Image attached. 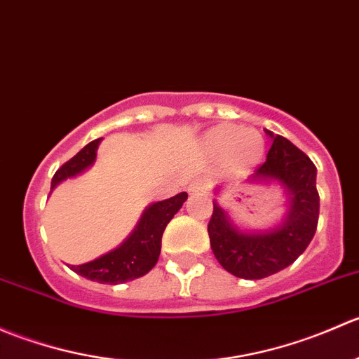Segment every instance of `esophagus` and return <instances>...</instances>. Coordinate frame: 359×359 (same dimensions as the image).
Listing matches in <instances>:
<instances>
[{"instance_id": "1", "label": "esophagus", "mask_w": 359, "mask_h": 359, "mask_svg": "<svg viewBox=\"0 0 359 359\" xmlns=\"http://www.w3.org/2000/svg\"><path fill=\"white\" fill-rule=\"evenodd\" d=\"M205 191H206L205 180L194 179L193 182H191V186H189V193L191 194H200V193H205Z\"/></svg>"}]
</instances>
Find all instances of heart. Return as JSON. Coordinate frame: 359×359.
Here are the masks:
<instances>
[{
  "mask_svg": "<svg viewBox=\"0 0 359 359\" xmlns=\"http://www.w3.org/2000/svg\"><path fill=\"white\" fill-rule=\"evenodd\" d=\"M212 149L226 153L231 149L238 161H252L262 153V139L253 130H240L238 126H224L208 137Z\"/></svg>",
  "mask_w": 359,
  "mask_h": 359,
  "instance_id": "obj_1",
  "label": "heart"
}]
</instances>
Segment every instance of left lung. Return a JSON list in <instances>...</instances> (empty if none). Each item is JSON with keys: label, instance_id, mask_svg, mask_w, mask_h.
Segmentation results:
<instances>
[{"label": "left lung", "instance_id": "left-lung-1", "mask_svg": "<svg viewBox=\"0 0 359 359\" xmlns=\"http://www.w3.org/2000/svg\"><path fill=\"white\" fill-rule=\"evenodd\" d=\"M266 132L273 144L266 161L257 166L248 180H276L285 187L290 208L283 224L264 233H245L231 222L217 201L208 222L215 259L227 273L243 280H262L295 262L313 240L320 217L314 163L288 139Z\"/></svg>", "mask_w": 359, "mask_h": 359}]
</instances>
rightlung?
<instances>
[{
  "label": "right lung",
  "instance_id": "1",
  "mask_svg": "<svg viewBox=\"0 0 359 359\" xmlns=\"http://www.w3.org/2000/svg\"><path fill=\"white\" fill-rule=\"evenodd\" d=\"M99 142L100 139L92 140L76 156L64 163L53 175L52 189L62 180L78 175L83 170L92 166L93 161H95ZM186 200L187 193H179L177 196L168 198V200L149 205L146 212L142 213V217H140L133 233L118 248L111 250L109 253L92 260V262L81 264V266H71V269L78 273L79 276L86 278V280L107 285L125 283V281H132L135 278L147 274L156 266L159 259L161 236L166 224L179 212Z\"/></svg>",
  "mask_w": 359,
  "mask_h": 359
}]
</instances>
